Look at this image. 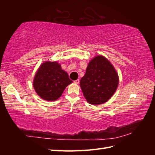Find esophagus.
<instances>
[{
    "instance_id": "1",
    "label": "esophagus",
    "mask_w": 155,
    "mask_h": 155,
    "mask_svg": "<svg viewBox=\"0 0 155 155\" xmlns=\"http://www.w3.org/2000/svg\"><path fill=\"white\" fill-rule=\"evenodd\" d=\"M74 83H75V84H78V83H79V80H78V79H77V80H76V81H74Z\"/></svg>"
}]
</instances>
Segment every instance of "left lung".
Here are the masks:
<instances>
[{"instance_id": "8db88e82", "label": "left lung", "mask_w": 155, "mask_h": 155, "mask_svg": "<svg viewBox=\"0 0 155 155\" xmlns=\"http://www.w3.org/2000/svg\"><path fill=\"white\" fill-rule=\"evenodd\" d=\"M119 78L113 65L104 56L98 55L89 62L80 86L89 104L105 103L116 92Z\"/></svg>"}]
</instances>
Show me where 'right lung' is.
<instances>
[{"instance_id": "obj_1", "label": "right lung", "mask_w": 155, "mask_h": 155, "mask_svg": "<svg viewBox=\"0 0 155 155\" xmlns=\"http://www.w3.org/2000/svg\"><path fill=\"white\" fill-rule=\"evenodd\" d=\"M72 83L67 72L62 70L57 61H45L36 72L33 87L37 94L43 100L54 101Z\"/></svg>"}]
</instances>
